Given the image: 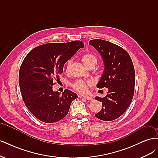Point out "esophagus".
<instances>
[{"label":"esophagus","mask_w":158,"mask_h":158,"mask_svg":"<svg viewBox=\"0 0 158 158\" xmlns=\"http://www.w3.org/2000/svg\"><path fill=\"white\" fill-rule=\"evenodd\" d=\"M84 98H85V99L87 100H89V101H92V100H93V98L92 97L90 96H88V95H83L82 96Z\"/></svg>","instance_id":"esophagus-1"}]
</instances>
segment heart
<instances>
[{
    "label": "heart",
    "mask_w": 158,
    "mask_h": 158,
    "mask_svg": "<svg viewBox=\"0 0 158 158\" xmlns=\"http://www.w3.org/2000/svg\"><path fill=\"white\" fill-rule=\"evenodd\" d=\"M82 60L84 65L87 67H89L90 66L95 65L97 64L98 59L94 55L91 53H85L82 56ZM72 64V60H69L66 64V70H69ZM92 85V82H85L83 80H77L76 82L73 84L72 86L77 92L80 93H86L88 90V86Z\"/></svg>",
    "instance_id": "heart-1"
}]
</instances>
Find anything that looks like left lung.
Here are the masks:
<instances>
[{"label":"left lung","instance_id":"left-lung-1","mask_svg":"<svg viewBox=\"0 0 158 158\" xmlns=\"http://www.w3.org/2000/svg\"><path fill=\"white\" fill-rule=\"evenodd\" d=\"M89 44L99 52L104 63L97 87L109 90L106 97L95 98L102 103V109L95 116L102 121H113L125 112L133 98L135 71L132 61L125 49L109 41L92 40Z\"/></svg>","mask_w":158,"mask_h":158}]
</instances>
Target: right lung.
Listing matches in <instances>:
<instances>
[{
	"label": "right lung",
	"instance_id": "add662e5",
	"mask_svg": "<svg viewBox=\"0 0 158 158\" xmlns=\"http://www.w3.org/2000/svg\"><path fill=\"white\" fill-rule=\"evenodd\" d=\"M84 44L81 41L52 43L33 49L23 59L19 71V85L27 108L37 119L55 123L66 116L77 94L65 89L52 90L53 78H59L64 64Z\"/></svg>",
	"mask_w": 158,
	"mask_h": 158
}]
</instances>
